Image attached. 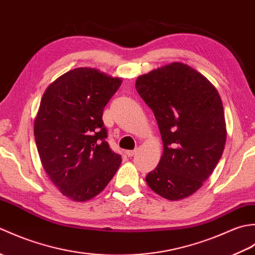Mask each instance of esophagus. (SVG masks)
Returning <instances> with one entry per match:
<instances>
[{"label":"esophagus","mask_w":255,"mask_h":255,"mask_svg":"<svg viewBox=\"0 0 255 255\" xmlns=\"http://www.w3.org/2000/svg\"><path fill=\"white\" fill-rule=\"evenodd\" d=\"M137 153V149H134V150H127L126 151V154L128 155V156H132V155H134Z\"/></svg>","instance_id":"esophagus-1"}]
</instances>
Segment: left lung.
Listing matches in <instances>:
<instances>
[{
    "instance_id": "8db88e82",
    "label": "left lung",
    "mask_w": 255,
    "mask_h": 255,
    "mask_svg": "<svg viewBox=\"0 0 255 255\" xmlns=\"http://www.w3.org/2000/svg\"><path fill=\"white\" fill-rule=\"evenodd\" d=\"M136 90L159 125L163 153L145 182L169 200L191 196L214 172L227 129L223 102L210 81L172 62L137 78Z\"/></svg>"
}]
</instances>
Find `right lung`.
Wrapping results in <instances>:
<instances>
[{
	"label": "right lung",
	"instance_id": "right-lung-1",
	"mask_svg": "<svg viewBox=\"0 0 255 255\" xmlns=\"http://www.w3.org/2000/svg\"><path fill=\"white\" fill-rule=\"evenodd\" d=\"M122 82L94 68H77L42 95L34 123L38 153L50 181L73 202L99 195L122 163L106 141L102 119Z\"/></svg>",
	"mask_w": 255,
	"mask_h": 255
}]
</instances>
